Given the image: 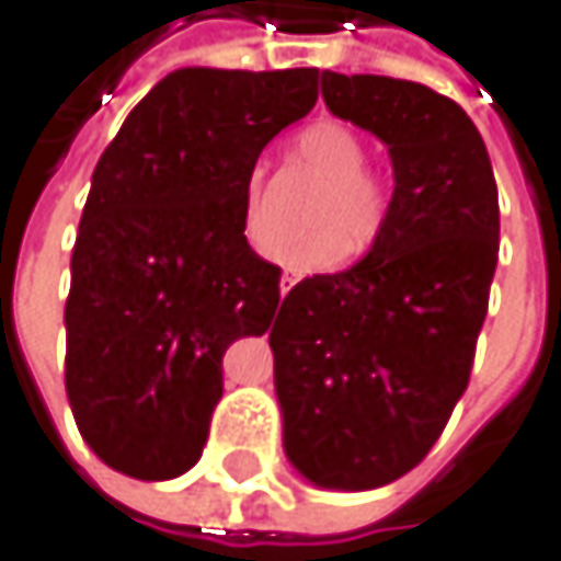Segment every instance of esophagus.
Here are the masks:
<instances>
[{
	"label": "esophagus",
	"instance_id": "esophagus-1",
	"mask_svg": "<svg viewBox=\"0 0 561 561\" xmlns=\"http://www.w3.org/2000/svg\"><path fill=\"white\" fill-rule=\"evenodd\" d=\"M298 282V276H291V273H282V279H279V295L285 298L288 291H291V285Z\"/></svg>",
	"mask_w": 561,
	"mask_h": 561
}]
</instances>
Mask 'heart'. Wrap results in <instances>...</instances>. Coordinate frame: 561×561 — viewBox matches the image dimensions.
<instances>
[{
	"instance_id": "1",
	"label": "heart",
	"mask_w": 561,
	"mask_h": 561,
	"mask_svg": "<svg viewBox=\"0 0 561 561\" xmlns=\"http://www.w3.org/2000/svg\"><path fill=\"white\" fill-rule=\"evenodd\" d=\"M295 156L318 178H324V191L308 210V224H314V230L276 243L270 260L295 273H318L337 266L347 250L354 256L367 253L387 224L390 187L380 174L364 169V136L337 119H318L298 133ZM240 227L253 250H260L273 233L263 171H250L240 187Z\"/></svg>"
}]
</instances>
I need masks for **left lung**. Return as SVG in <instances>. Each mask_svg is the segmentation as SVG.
Returning <instances> with one entry per match:
<instances>
[{"instance_id": "obj_1", "label": "left lung", "mask_w": 561, "mask_h": 561, "mask_svg": "<svg viewBox=\"0 0 561 561\" xmlns=\"http://www.w3.org/2000/svg\"><path fill=\"white\" fill-rule=\"evenodd\" d=\"M321 96L390 149L396 187L357 266L282 298V445L311 484L374 491L428 455L468 390L501 250L497 181L471 116L422 83L324 70Z\"/></svg>"}]
</instances>
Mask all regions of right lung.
<instances>
[{
    "instance_id": "right-lung-1",
    "label": "right lung",
    "mask_w": 561,
    "mask_h": 561,
    "mask_svg": "<svg viewBox=\"0 0 561 561\" xmlns=\"http://www.w3.org/2000/svg\"><path fill=\"white\" fill-rule=\"evenodd\" d=\"M318 80V67L171 70L100 156L70 256L64 387L113 471L194 468L227 347L270 331L282 270L250 250L240 187Z\"/></svg>"
}]
</instances>
